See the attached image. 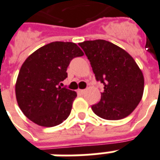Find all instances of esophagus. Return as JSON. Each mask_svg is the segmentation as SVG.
Masks as SVG:
<instances>
[{
    "instance_id": "esophagus-1",
    "label": "esophagus",
    "mask_w": 160,
    "mask_h": 160,
    "mask_svg": "<svg viewBox=\"0 0 160 160\" xmlns=\"http://www.w3.org/2000/svg\"><path fill=\"white\" fill-rule=\"evenodd\" d=\"M78 92L80 94H85L86 93V90H78Z\"/></svg>"
}]
</instances>
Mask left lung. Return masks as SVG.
Returning <instances> with one entry per match:
<instances>
[{"mask_svg":"<svg viewBox=\"0 0 160 160\" xmlns=\"http://www.w3.org/2000/svg\"><path fill=\"white\" fill-rule=\"evenodd\" d=\"M92 65L96 79L103 83L101 100L92 106L104 119L118 120L130 115L140 102L144 77L133 58L121 47L104 40L79 43Z\"/></svg>","mask_w":160,"mask_h":160,"instance_id":"left-lung-1","label":"left lung"}]
</instances>
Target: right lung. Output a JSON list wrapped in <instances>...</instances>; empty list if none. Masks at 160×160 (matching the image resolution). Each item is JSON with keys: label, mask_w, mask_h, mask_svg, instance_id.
Returning a JSON list of instances; mask_svg holds the SVG:
<instances>
[{"label": "right lung", "mask_w": 160, "mask_h": 160, "mask_svg": "<svg viewBox=\"0 0 160 160\" xmlns=\"http://www.w3.org/2000/svg\"><path fill=\"white\" fill-rule=\"evenodd\" d=\"M83 55L75 43L55 41L26 58L18 75L15 93L18 107L32 122L52 127L68 118L77 93L58 84L68 76L71 60Z\"/></svg>", "instance_id": "obj_1"}]
</instances>
